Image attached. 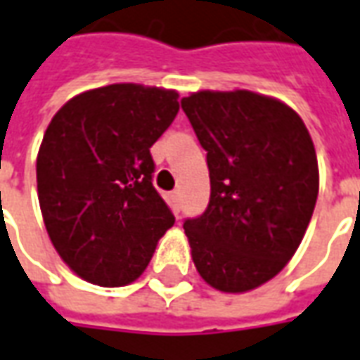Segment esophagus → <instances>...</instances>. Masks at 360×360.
Segmentation results:
<instances>
[{
	"mask_svg": "<svg viewBox=\"0 0 360 360\" xmlns=\"http://www.w3.org/2000/svg\"><path fill=\"white\" fill-rule=\"evenodd\" d=\"M167 202H169V207L173 209V211H179L181 191H171L169 195H167Z\"/></svg>",
	"mask_w": 360,
	"mask_h": 360,
	"instance_id": "1",
	"label": "esophagus"
}]
</instances>
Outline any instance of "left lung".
<instances>
[{
	"mask_svg": "<svg viewBox=\"0 0 360 360\" xmlns=\"http://www.w3.org/2000/svg\"><path fill=\"white\" fill-rule=\"evenodd\" d=\"M181 108L211 177L207 211L183 224L195 268L219 292L256 290L292 260L311 221V136L292 106L252 90H197Z\"/></svg>",
	"mask_w": 360,
	"mask_h": 360,
	"instance_id": "left-lung-1",
	"label": "left lung"
}]
</instances>
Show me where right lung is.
Segmentation results:
<instances>
[{"label":"right lung","instance_id":"1","mask_svg":"<svg viewBox=\"0 0 360 360\" xmlns=\"http://www.w3.org/2000/svg\"><path fill=\"white\" fill-rule=\"evenodd\" d=\"M179 92L116 82L68 100L37 153V195L46 234L78 278L136 282L175 222L151 185L149 148L179 112Z\"/></svg>","mask_w":360,"mask_h":360}]
</instances>
